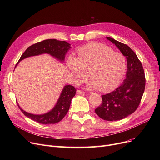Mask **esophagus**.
Here are the masks:
<instances>
[{
	"instance_id": "1",
	"label": "esophagus",
	"mask_w": 160,
	"mask_h": 160,
	"mask_svg": "<svg viewBox=\"0 0 160 160\" xmlns=\"http://www.w3.org/2000/svg\"><path fill=\"white\" fill-rule=\"evenodd\" d=\"M77 94H83V93H84V92H83V91H81L80 89H77Z\"/></svg>"
}]
</instances>
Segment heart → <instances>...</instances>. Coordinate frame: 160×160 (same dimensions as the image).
<instances>
[{"label":"heart","instance_id":"1","mask_svg":"<svg viewBox=\"0 0 160 160\" xmlns=\"http://www.w3.org/2000/svg\"><path fill=\"white\" fill-rule=\"evenodd\" d=\"M77 58L70 56L67 67L74 84L78 85L88 77V88L110 91L119 86L126 72L127 63L123 54L114 52L107 45L90 43L78 48Z\"/></svg>","mask_w":160,"mask_h":160}]
</instances>
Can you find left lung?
Here are the masks:
<instances>
[{
  "mask_svg": "<svg viewBox=\"0 0 160 160\" xmlns=\"http://www.w3.org/2000/svg\"><path fill=\"white\" fill-rule=\"evenodd\" d=\"M106 38L127 58L128 69L122 84L111 93L102 95V102L95 109V113L105 121H119L138 108L145 88V71L137 55L128 45L113 38Z\"/></svg>",
  "mask_w": 160,
  "mask_h": 160,
  "instance_id": "left-lung-1",
  "label": "left lung"
}]
</instances>
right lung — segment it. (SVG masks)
<instances>
[{
  "label": "right lung",
  "instance_id": "1",
  "mask_svg": "<svg viewBox=\"0 0 160 160\" xmlns=\"http://www.w3.org/2000/svg\"><path fill=\"white\" fill-rule=\"evenodd\" d=\"M70 45L69 43L65 41H59L54 39L42 41L30 46L25 50L18 63L26 58L43 53L50 54L59 60L63 61L67 52L71 48ZM76 91L77 89L72 86H65L54 108L51 111L43 115L31 114L22 110L19 105L18 106L25 116L33 121L44 124H55L62 121L68 112L72 98L76 94Z\"/></svg>",
  "mask_w": 160,
  "mask_h": 160
}]
</instances>
